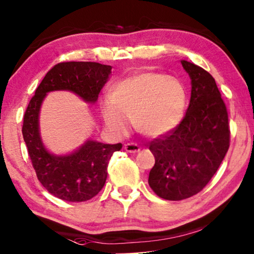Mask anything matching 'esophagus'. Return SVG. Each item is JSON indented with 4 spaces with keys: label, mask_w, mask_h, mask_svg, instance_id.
I'll return each mask as SVG.
<instances>
[{
    "label": "esophagus",
    "mask_w": 254,
    "mask_h": 254,
    "mask_svg": "<svg viewBox=\"0 0 254 254\" xmlns=\"http://www.w3.org/2000/svg\"><path fill=\"white\" fill-rule=\"evenodd\" d=\"M124 149L128 153H138L140 151V146L138 144H134V142H128V144L124 145Z\"/></svg>",
    "instance_id": "1"
}]
</instances>
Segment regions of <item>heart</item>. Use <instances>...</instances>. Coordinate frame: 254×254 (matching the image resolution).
<instances>
[{
    "label": "heart",
    "instance_id": "b5f03b06",
    "mask_svg": "<svg viewBox=\"0 0 254 254\" xmlns=\"http://www.w3.org/2000/svg\"><path fill=\"white\" fill-rule=\"evenodd\" d=\"M187 93L177 78L156 72L132 74L120 81L102 103L103 122L109 131L124 135L135 127L149 137L169 133L184 116Z\"/></svg>",
    "mask_w": 254,
    "mask_h": 254
}]
</instances>
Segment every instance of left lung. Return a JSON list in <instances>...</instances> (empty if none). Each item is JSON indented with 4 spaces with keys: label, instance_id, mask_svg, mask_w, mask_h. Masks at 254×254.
I'll use <instances>...</instances> for the list:
<instances>
[{
    "label": "left lung",
    "instance_id": "obj_1",
    "mask_svg": "<svg viewBox=\"0 0 254 254\" xmlns=\"http://www.w3.org/2000/svg\"><path fill=\"white\" fill-rule=\"evenodd\" d=\"M181 63L191 79L190 105L180 126L149 145L155 164L148 184L166 200L201 191L219 169L230 140L227 108L215 79L193 63Z\"/></svg>",
    "mask_w": 254,
    "mask_h": 254
}]
</instances>
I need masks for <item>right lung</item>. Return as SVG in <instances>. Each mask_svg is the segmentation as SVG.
I'll return each instance as SVG.
<instances>
[{
  "mask_svg": "<svg viewBox=\"0 0 254 254\" xmlns=\"http://www.w3.org/2000/svg\"><path fill=\"white\" fill-rule=\"evenodd\" d=\"M112 66L96 62L59 63L46 74L24 115L23 137L28 155L40 181L49 193L71 202L86 201L101 191L114 152L122 144H103L87 139L66 154L48 151L41 138L40 109L49 92L69 91L87 103L98 101L100 91L108 81Z\"/></svg>",
  "mask_w": 254,
  "mask_h": 254,
  "instance_id": "obj_1",
  "label": "right lung"
}]
</instances>
